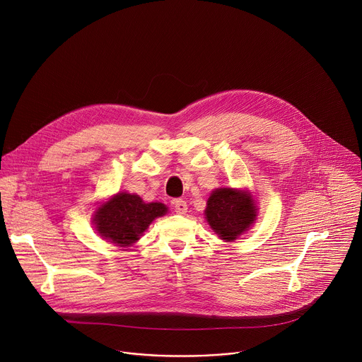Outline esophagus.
Segmentation results:
<instances>
[{
	"label": "esophagus",
	"instance_id": "obj_1",
	"mask_svg": "<svg viewBox=\"0 0 362 362\" xmlns=\"http://www.w3.org/2000/svg\"><path fill=\"white\" fill-rule=\"evenodd\" d=\"M175 212L179 215H185L187 212V203L182 199L175 200Z\"/></svg>",
	"mask_w": 362,
	"mask_h": 362
}]
</instances>
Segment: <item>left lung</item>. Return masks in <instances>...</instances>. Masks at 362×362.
<instances>
[{
  "label": "left lung",
  "instance_id": "8db88e82",
  "mask_svg": "<svg viewBox=\"0 0 362 362\" xmlns=\"http://www.w3.org/2000/svg\"><path fill=\"white\" fill-rule=\"evenodd\" d=\"M256 211L249 192L221 187L215 189L208 199L204 215L222 240L233 242L256 221Z\"/></svg>",
  "mask_w": 362,
  "mask_h": 362
}]
</instances>
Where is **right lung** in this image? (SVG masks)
<instances>
[{"label": "right lung", "instance_id": "right-lung-1", "mask_svg": "<svg viewBox=\"0 0 362 362\" xmlns=\"http://www.w3.org/2000/svg\"><path fill=\"white\" fill-rule=\"evenodd\" d=\"M166 214L168 206L160 202L144 203L139 194L122 192L100 206L93 223L103 239L127 247L140 239L154 219Z\"/></svg>", "mask_w": 362, "mask_h": 362}]
</instances>
